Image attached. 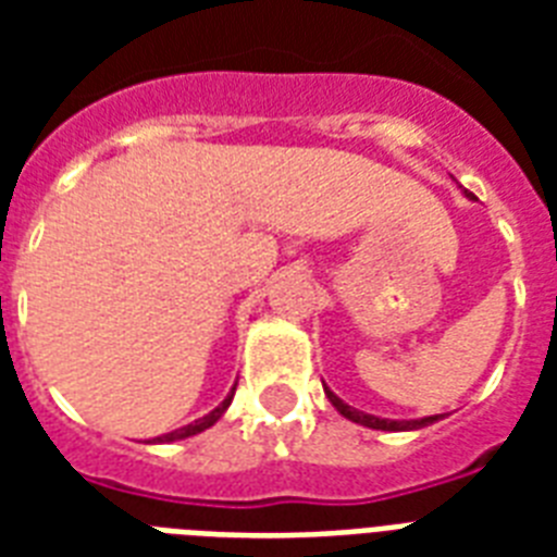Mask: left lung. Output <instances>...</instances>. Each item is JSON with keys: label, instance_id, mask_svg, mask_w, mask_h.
I'll use <instances>...</instances> for the list:
<instances>
[{"label": "left lung", "instance_id": "obj_1", "mask_svg": "<svg viewBox=\"0 0 557 557\" xmlns=\"http://www.w3.org/2000/svg\"><path fill=\"white\" fill-rule=\"evenodd\" d=\"M323 389H326V398H330L332 407H335L341 416H347L349 422L372 428V431H419V428H428V424L440 422L442 419V416H424V419H381V416H372V413H364V410L349 407L347 401H341L330 387H323Z\"/></svg>", "mask_w": 557, "mask_h": 557}]
</instances>
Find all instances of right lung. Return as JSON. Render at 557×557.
<instances>
[{
    "label": "right lung",
    "mask_w": 557,
    "mask_h": 557,
    "mask_svg": "<svg viewBox=\"0 0 557 557\" xmlns=\"http://www.w3.org/2000/svg\"><path fill=\"white\" fill-rule=\"evenodd\" d=\"M234 389H236V384H234V387H231V393H227V396H225V401H222V405H219V407H213V410H210L208 416H201V419H196V422L185 424V428H178V431L161 433V436H156V440H152V442H161V445H168V442L187 440V436H196V433L208 431L210 424H216L219 416H222L227 410V405H231V398H234Z\"/></svg>",
    "instance_id": "obj_1"
}]
</instances>
